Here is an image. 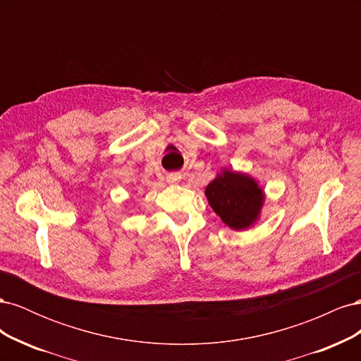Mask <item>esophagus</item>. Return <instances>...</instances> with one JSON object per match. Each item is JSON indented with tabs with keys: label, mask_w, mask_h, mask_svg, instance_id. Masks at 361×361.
Returning a JSON list of instances; mask_svg holds the SVG:
<instances>
[{
	"label": "esophagus",
	"mask_w": 361,
	"mask_h": 361,
	"mask_svg": "<svg viewBox=\"0 0 361 361\" xmlns=\"http://www.w3.org/2000/svg\"><path fill=\"white\" fill-rule=\"evenodd\" d=\"M180 179V174L179 173H170L167 176L169 182H178Z\"/></svg>",
	"instance_id": "34e87169"
}]
</instances>
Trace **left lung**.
Here are the masks:
<instances>
[{
  "mask_svg": "<svg viewBox=\"0 0 361 361\" xmlns=\"http://www.w3.org/2000/svg\"><path fill=\"white\" fill-rule=\"evenodd\" d=\"M204 192L212 209L235 231L253 224L264 202V194L253 179L228 170L218 174Z\"/></svg>",
  "mask_w": 361,
  "mask_h": 361,
  "instance_id": "1",
  "label": "left lung"
}]
</instances>
